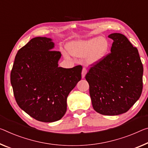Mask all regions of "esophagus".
Returning a JSON list of instances; mask_svg holds the SVG:
<instances>
[{
  "instance_id": "34e87169",
  "label": "esophagus",
  "mask_w": 148,
  "mask_h": 148,
  "mask_svg": "<svg viewBox=\"0 0 148 148\" xmlns=\"http://www.w3.org/2000/svg\"><path fill=\"white\" fill-rule=\"evenodd\" d=\"M86 74H87V69L86 68H83L82 72V78H84V77H85Z\"/></svg>"
}]
</instances>
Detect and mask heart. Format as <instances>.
<instances>
[{"label": "heart", "instance_id": "obj_1", "mask_svg": "<svg viewBox=\"0 0 148 148\" xmlns=\"http://www.w3.org/2000/svg\"><path fill=\"white\" fill-rule=\"evenodd\" d=\"M109 42L104 37H95L88 40L72 42L69 47V52L74 57L84 58L90 64L99 62L107 55L109 51Z\"/></svg>", "mask_w": 148, "mask_h": 148}]
</instances>
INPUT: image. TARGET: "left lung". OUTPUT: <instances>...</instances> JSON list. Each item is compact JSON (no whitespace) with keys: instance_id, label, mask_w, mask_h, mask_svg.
<instances>
[{"instance_id":"left-lung-1","label":"left lung","mask_w":148,"mask_h":148,"mask_svg":"<svg viewBox=\"0 0 148 148\" xmlns=\"http://www.w3.org/2000/svg\"><path fill=\"white\" fill-rule=\"evenodd\" d=\"M111 53L92 66L86 75L93 108L104 115L127 112L143 88V65L136 47L124 35L110 34Z\"/></svg>"}]
</instances>
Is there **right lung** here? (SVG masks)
<instances>
[{
    "mask_svg": "<svg viewBox=\"0 0 148 148\" xmlns=\"http://www.w3.org/2000/svg\"><path fill=\"white\" fill-rule=\"evenodd\" d=\"M52 39H32L16 54L10 82L18 106L37 121L52 123L64 115L69 93L82 78L81 65L58 67L61 53Z\"/></svg>",
    "mask_w": 148,
    "mask_h": 148,
    "instance_id": "1",
    "label": "right lung"
}]
</instances>
